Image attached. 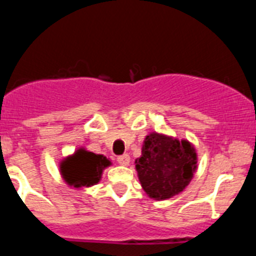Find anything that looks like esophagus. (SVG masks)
I'll use <instances>...</instances> for the list:
<instances>
[{"mask_svg":"<svg viewBox=\"0 0 256 256\" xmlns=\"http://www.w3.org/2000/svg\"><path fill=\"white\" fill-rule=\"evenodd\" d=\"M118 162L120 165H128L130 164V155H126V154H124V155H119L116 158Z\"/></svg>","mask_w":256,"mask_h":256,"instance_id":"1","label":"esophagus"}]
</instances>
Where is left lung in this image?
<instances>
[{
	"label": "left lung",
	"mask_w": 256,
	"mask_h": 256,
	"mask_svg": "<svg viewBox=\"0 0 256 256\" xmlns=\"http://www.w3.org/2000/svg\"><path fill=\"white\" fill-rule=\"evenodd\" d=\"M142 188L155 200L177 195L190 183L196 169V152L190 142L151 133L136 160Z\"/></svg>",
	"instance_id": "left-lung-1"
}]
</instances>
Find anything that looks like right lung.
<instances>
[{
    "instance_id": "add662e5",
    "label": "right lung",
    "mask_w": 256,
    "mask_h": 256,
    "mask_svg": "<svg viewBox=\"0 0 256 256\" xmlns=\"http://www.w3.org/2000/svg\"><path fill=\"white\" fill-rule=\"evenodd\" d=\"M108 165L110 162L104 155L78 150L61 164V173L64 180L76 188L90 187L98 183L104 168Z\"/></svg>"
}]
</instances>
